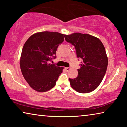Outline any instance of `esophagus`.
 Wrapping results in <instances>:
<instances>
[{
	"instance_id": "esophagus-1",
	"label": "esophagus",
	"mask_w": 127,
	"mask_h": 127,
	"mask_svg": "<svg viewBox=\"0 0 127 127\" xmlns=\"http://www.w3.org/2000/svg\"><path fill=\"white\" fill-rule=\"evenodd\" d=\"M65 70H66V71H68L70 70V67H65Z\"/></svg>"
}]
</instances>
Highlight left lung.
Returning <instances> with one entry per match:
<instances>
[{
    "instance_id": "1",
    "label": "left lung",
    "mask_w": 127,
    "mask_h": 127,
    "mask_svg": "<svg viewBox=\"0 0 127 127\" xmlns=\"http://www.w3.org/2000/svg\"><path fill=\"white\" fill-rule=\"evenodd\" d=\"M66 41L74 45L77 58L81 59L78 75L69 78L71 87L81 93H89L100 84L106 72L108 59L102 43L96 37L76 32L65 35Z\"/></svg>"
}]
</instances>
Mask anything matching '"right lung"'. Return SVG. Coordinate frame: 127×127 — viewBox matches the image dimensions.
Segmentation results:
<instances>
[{
	"label": "right lung",
	"mask_w": 127,
	"mask_h": 127,
	"mask_svg": "<svg viewBox=\"0 0 127 127\" xmlns=\"http://www.w3.org/2000/svg\"><path fill=\"white\" fill-rule=\"evenodd\" d=\"M65 35L43 32L32 35L23 47L20 68L25 79L34 90L44 92L55 86L63 67L51 64Z\"/></svg>",
	"instance_id": "add662e5"
}]
</instances>
